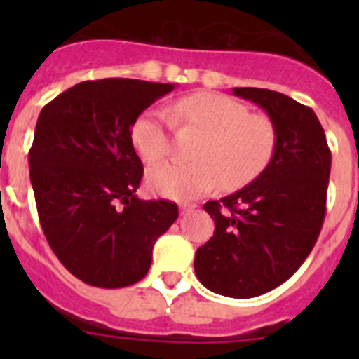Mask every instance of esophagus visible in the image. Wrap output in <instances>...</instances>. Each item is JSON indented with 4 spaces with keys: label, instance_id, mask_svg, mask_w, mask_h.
Here are the masks:
<instances>
[{
    "label": "esophagus",
    "instance_id": "obj_1",
    "mask_svg": "<svg viewBox=\"0 0 359 359\" xmlns=\"http://www.w3.org/2000/svg\"><path fill=\"white\" fill-rule=\"evenodd\" d=\"M194 210V205H191V203H182L180 205V215H186V213L193 212Z\"/></svg>",
    "mask_w": 359,
    "mask_h": 359
}]
</instances>
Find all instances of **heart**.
<instances>
[{"instance_id": "obj_1", "label": "heart", "mask_w": 359, "mask_h": 359, "mask_svg": "<svg viewBox=\"0 0 359 359\" xmlns=\"http://www.w3.org/2000/svg\"><path fill=\"white\" fill-rule=\"evenodd\" d=\"M173 118L203 132L193 163H163L149 170L147 184L159 196L177 201L196 200L222 184L240 189L266 172L278 146L273 119L250 112L245 104L213 92H196L173 106ZM137 154L153 165L168 154V118L149 109L132 125Z\"/></svg>"}]
</instances>
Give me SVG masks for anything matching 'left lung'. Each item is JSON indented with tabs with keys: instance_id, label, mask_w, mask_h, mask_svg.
Returning <instances> with one entry per match:
<instances>
[{
	"instance_id": "1",
	"label": "left lung",
	"mask_w": 359,
	"mask_h": 359,
	"mask_svg": "<svg viewBox=\"0 0 359 359\" xmlns=\"http://www.w3.org/2000/svg\"><path fill=\"white\" fill-rule=\"evenodd\" d=\"M267 112L278 146L266 172L220 201H206L213 236L194 271L208 290L250 299L280 287L313 250L327 213L332 153L311 107L266 88H233Z\"/></svg>"
}]
</instances>
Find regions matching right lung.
Masks as SVG:
<instances>
[{
  "label": "right lung",
  "mask_w": 359,
  "mask_h": 359,
  "mask_svg": "<svg viewBox=\"0 0 359 359\" xmlns=\"http://www.w3.org/2000/svg\"><path fill=\"white\" fill-rule=\"evenodd\" d=\"M172 83L83 81L39 112L29 175L39 224L64 267L86 285L123 288L147 274L175 203L137 198L144 166L132 125Z\"/></svg>",
  "instance_id": "obj_1"
}]
</instances>
